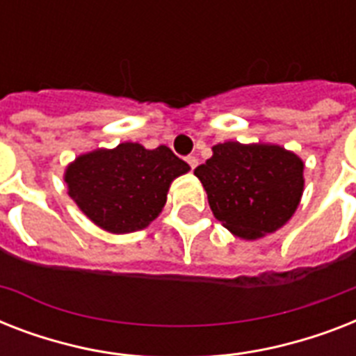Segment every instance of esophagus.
Wrapping results in <instances>:
<instances>
[{
	"mask_svg": "<svg viewBox=\"0 0 356 356\" xmlns=\"http://www.w3.org/2000/svg\"><path fill=\"white\" fill-rule=\"evenodd\" d=\"M186 162H188V166L192 168V170H194L195 166H197V156H194V155H190V156H186Z\"/></svg>",
	"mask_w": 356,
	"mask_h": 356,
	"instance_id": "1",
	"label": "esophagus"
}]
</instances>
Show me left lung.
<instances>
[{"instance_id": "obj_1", "label": "left lung", "mask_w": 356, "mask_h": 356, "mask_svg": "<svg viewBox=\"0 0 356 356\" xmlns=\"http://www.w3.org/2000/svg\"><path fill=\"white\" fill-rule=\"evenodd\" d=\"M301 156L277 144L223 142L194 170L216 220L234 236L257 240L293 216L305 190Z\"/></svg>"}]
</instances>
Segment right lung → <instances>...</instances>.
<instances>
[{"mask_svg":"<svg viewBox=\"0 0 356 356\" xmlns=\"http://www.w3.org/2000/svg\"><path fill=\"white\" fill-rule=\"evenodd\" d=\"M190 166L166 145L123 142L88 151L64 170L68 195L97 227L113 234L142 231L162 212L173 179Z\"/></svg>","mask_w":356,"mask_h":356,"instance_id":"add662e5","label":"right lung"}]
</instances>
